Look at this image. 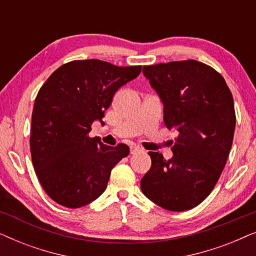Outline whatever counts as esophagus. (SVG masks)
Here are the masks:
<instances>
[{"mask_svg": "<svg viewBox=\"0 0 256 256\" xmlns=\"http://www.w3.org/2000/svg\"><path fill=\"white\" fill-rule=\"evenodd\" d=\"M138 152H143V149H141L138 146H136V144H132L130 146V154H136Z\"/></svg>", "mask_w": 256, "mask_h": 256, "instance_id": "obj_1", "label": "esophagus"}]
</instances>
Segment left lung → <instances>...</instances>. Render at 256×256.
<instances>
[{
  "instance_id": "8db88e82",
  "label": "left lung",
  "mask_w": 256,
  "mask_h": 256,
  "mask_svg": "<svg viewBox=\"0 0 256 256\" xmlns=\"http://www.w3.org/2000/svg\"><path fill=\"white\" fill-rule=\"evenodd\" d=\"M164 104V124L176 129L172 158L149 152L152 166L141 180L146 198L169 211L200 204L216 186L232 148L236 110L219 72L188 60L143 66Z\"/></svg>"
}]
</instances>
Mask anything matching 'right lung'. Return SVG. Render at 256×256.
I'll list each match as a JSON object with an SVG mask.
<instances>
[{
    "label": "right lung",
    "mask_w": 256,
    "mask_h": 256,
    "mask_svg": "<svg viewBox=\"0 0 256 256\" xmlns=\"http://www.w3.org/2000/svg\"><path fill=\"white\" fill-rule=\"evenodd\" d=\"M142 66H116L99 59L58 68L40 87L31 118L30 152L38 180L52 200L68 208L85 206L106 190L112 169L129 146H110L90 138L102 122L116 90Z\"/></svg>",
    "instance_id": "obj_1"
}]
</instances>
